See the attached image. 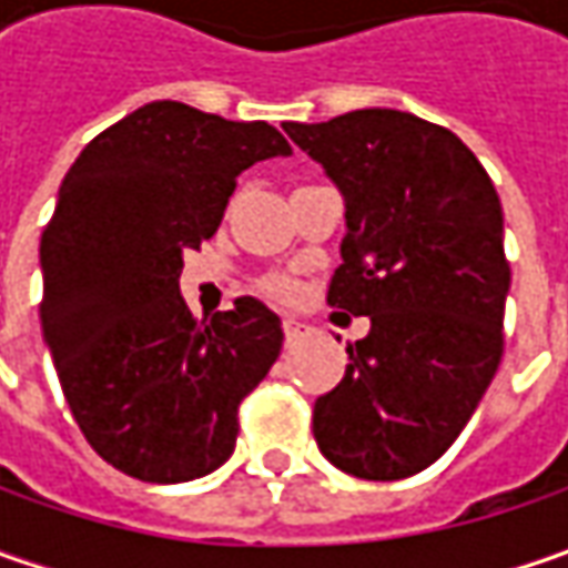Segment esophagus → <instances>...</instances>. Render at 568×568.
I'll list each match as a JSON object with an SVG mask.
<instances>
[{
  "mask_svg": "<svg viewBox=\"0 0 568 568\" xmlns=\"http://www.w3.org/2000/svg\"><path fill=\"white\" fill-rule=\"evenodd\" d=\"M303 335H306V328L296 318H284V338H287V344H296Z\"/></svg>",
  "mask_w": 568,
  "mask_h": 568,
  "instance_id": "esophagus-1",
  "label": "esophagus"
}]
</instances>
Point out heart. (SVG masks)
Segmentation results:
<instances>
[{"mask_svg": "<svg viewBox=\"0 0 568 568\" xmlns=\"http://www.w3.org/2000/svg\"><path fill=\"white\" fill-rule=\"evenodd\" d=\"M265 291L272 296H281V300H287V296H294V281L291 277H284V274H272L268 281H265Z\"/></svg>", "mask_w": 568, "mask_h": 568, "instance_id": "heart-1", "label": "heart"}]
</instances>
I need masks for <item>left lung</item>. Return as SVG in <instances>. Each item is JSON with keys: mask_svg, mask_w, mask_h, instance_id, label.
Returning a JSON list of instances; mask_svg holds the SVG:
<instances>
[{"mask_svg": "<svg viewBox=\"0 0 568 568\" xmlns=\"http://www.w3.org/2000/svg\"><path fill=\"white\" fill-rule=\"evenodd\" d=\"M344 195L328 306L369 316L344 379L316 398L322 455L363 480L443 458L503 361V205L468 144L402 110L284 122Z\"/></svg>", "mask_w": 568, "mask_h": 568, "instance_id": "1", "label": "left lung"}]
</instances>
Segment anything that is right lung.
Instances as JSON below:
<instances>
[{
  "instance_id": "obj_1",
  "label": "right lung",
  "mask_w": 568,
  "mask_h": 568,
  "mask_svg": "<svg viewBox=\"0 0 568 568\" xmlns=\"http://www.w3.org/2000/svg\"><path fill=\"white\" fill-rule=\"evenodd\" d=\"M287 158L268 122L154 100L78 154L40 236V325L84 439L148 484L221 468L240 404L268 376L284 328L265 303L192 316L183 252L221 227L236 176Z\"/></svg>"
}]
</instances>
